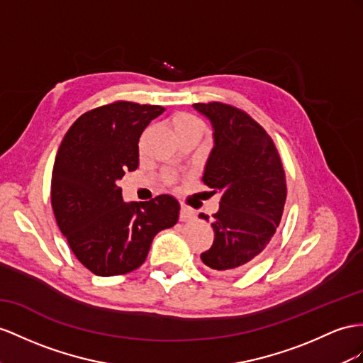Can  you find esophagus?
<instances>
[{
    "label": "esophagus",
    "mask_w": 363,
    "mask_h": 363,
    "mask_svg": "<svg viewBox=\"0 0 363 363\" xmlns=\"http://www.w3.org/2000/svg\"><path fill=\"white\" fill-rule=\"evenodd\" d=\"M194 218H196V213H194V210H191V208H189V207H181L179 220H182V222H190V220H193Z\"/></svg>",
    "instance_id": "1"
}]
</instances>
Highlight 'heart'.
Returning <instances> with one entry per match:
<instances>
[{
  "instance_id": "heart-1",
  "label": "heart",
  "mask_w": 363,
  "mask_h": 363,
  "mask_svg": "<svg viewBox=\"0 0 363 363\" xmlns=\"http://www.w3.org/2000/svg\"><path fill=\"white\" fill-rule=\"evenodd\" d=\"M173 124H174V128H176V132H178V135L189 133V132L203 133V124L201 123V121L191 115H187V113L176 115L173 119Z\"/></svg>"
}]
</instances>
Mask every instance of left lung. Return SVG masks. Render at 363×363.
<instances>
[{"label":"left lung","mask_w":363,"mask_h":363,"mask_svg":"<svg viewBox=\"0 0 363 363\" xmlns=\"http://www.w3.org/2000/svg\"><path fill=\"white\" fill-rule=\"evenodd\" d=\"M213 128V148L202 181L220 194L211 222L215 240L202 262L213 272L238 274L270 244L286 198L285 173L272 138L244 111L210 102L193 104ZM201 219L208 216L201 213Z\"/></svg>","instance_id":"left-lung-1"}]
</instances>
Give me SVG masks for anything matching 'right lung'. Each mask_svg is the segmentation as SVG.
Segmentation results:
<instances>
[{"mask_svg":"<svg viewBox=\"0 0 363 363\" xmlns=\"http://www.w3.org/2000/svg\"><path fill=\"white\" fill-rule=\"evenodd\" d=\"M161 106L119 101L79 116L64 136L52 173V208L78 261L96 276L143 265L153 238L173 227L179 202L161 194L124 202L118 181L139 165V138Z\"/></svg>","mask_w":363,"mask_h":363,"instance_id":"obj_1","label":"right lung"}]
</instances>
